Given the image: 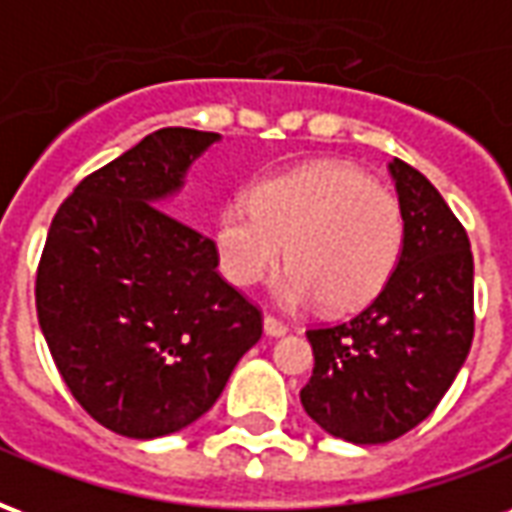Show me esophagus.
I'll return each instance as SVG.
<instances>
[{
    "instance_id": "obj_1",
    "label": "esophagus",
    "mask_w": 512,
    "mask_h": 512,
    "mask_svg": "<svg viewBox=\"0 0 512 512\" xmlns=\"http://www.w3.org/2000/svg\"><path fill=\"white\" fill-rule=\"evenodd\" d=\"M263 329H266L268 337H282V334H288V326L279 321V318H274V315H266V318H263Z\"/></svg>"
}]
</instances>
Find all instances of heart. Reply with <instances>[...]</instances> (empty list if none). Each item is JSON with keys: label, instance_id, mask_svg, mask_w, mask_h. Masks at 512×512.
<instances>
[{"label": "heart", "instance_id": "1", "mask_svg": "<svg viewBox=\"0 0 512 512\" xmlns=\"http://www.w3.org/2000/svg\"><path fill=\"white\" fill-rule=\"evenodd\" d=\"M213 252L238 288L257 285L288 244L290 266L271 293L282 307L354 310L376 299L406 244L395 194L343 161H310L260 178L249 200L213 219Z\"/></svg>", "mask_w": 512, "mask_h": 512}]
</instances>
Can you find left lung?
<instances>
[{"instance_id": "obj_1", "label": "left lung", "mask_w": 512, "mask_h": 512, "mask_svg": "<svg viewBox=\"0 0 512 512\" xmlns=\"http://www.w3.org/2000/svg\"><path fill=\"white\" fill-rule=\"evenodd\" d=\"M406 244L376 299L351 321L310 329L301 406L326 433L384 444L417 428L458 376L474 337L469 235L422 172L392 158Z\"/></svg>"}]
</instances>
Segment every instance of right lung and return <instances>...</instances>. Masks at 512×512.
Listing matches in <instances>:
<instances>
[{
  "label": "right lung",
  "instance_id": "add662e5",
  "mask_svg": "<svg viewBox=\"0 0 512 512\" xmlns=\"http://www.w3.org/2000/svg\"><path fill=\"white\" fill-rule=\"evenodd\" d=\"M219 134L161 128L95 169L51 219L35 279L62 381L104 428L156 439L200 419L263 315L224 282L213 241L161 200Z\"/></svg>",
  "mask_w": 512,
  "mask_h": 512
}]
</instances>
